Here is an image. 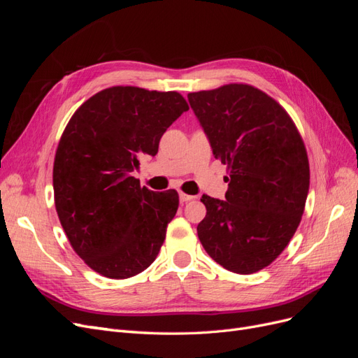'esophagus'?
<instances>
[{
	"instance_id": "esophagus-1",
	"label": "esophagus",
	"mask_w": 358,
	"mask_h": 358,
	"mask_svg": "<svg viewBox=\"0 0 358 358\" xmlns=\"http://www.w3.org/2000/svg\"><path fill=\"white\" fill-rule=\"evenodd\" d=\"M179 199H180L182 203H187V201L194 200L196 197H194V196H188V194H185V192H179Z\"/></svg>"
}]
</instances>
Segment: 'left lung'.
<instances>
[{
	"instance_id": "8db88e82",
	"label": "left lung",
	"mask_w": 358,
	"mask_h": 358,
	"mask_svg": "<svg viewBox=\"0 0 358 358\" xmlns=\"http://www.w3.org/2000/svg\"><path fill=\"white\" fill-rule=\"evenodd\" d=\"M215 158L229 170L225 200L203 196V248L234 273L258 272L294 236L309 191V161L296 124L278 101L245 83L189 92Z\"/></svg>"
}]
</instances>
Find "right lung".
I'll use <instances>...</instances> for the list:
<instances>
[{
	"mask_svg": "<svg viewBox=\"0 0 358 358\" xmlns=\"http://www.w3.org/2000/svg\"><path fill=\"white\" fill-rule=\"evenodd\" d=\"M189 109L176 91L112 86L86 100L61 136L53 162L58 218L74 252L94 272L127 279L154 263L179 196L140 187L138 158Z\"/></svg>",
	"mask_w": 358,
	"mask_h": 358,
	"instance_id": "obj_1",
	"label": "right lung"
}]
</instances>
